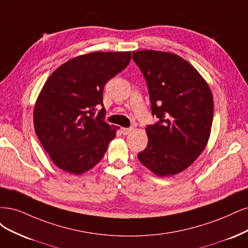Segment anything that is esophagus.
Returning <instances> with one entry per match:
<instances>
[{"mask_svg": "<svg viewBox=\"0 0 248 248\" xmlns=\"http://www.w3.org/2000/svg\"><path fill=\"white\" fill-rule=\"evenodd\" d=\"M134 131V127H122V133L124 135H129Z\"/></svg>", "mask_w": 248, "mask_h": 248, "instance_id": "esophagus-1", "label": "esophagus"}]
</instances>
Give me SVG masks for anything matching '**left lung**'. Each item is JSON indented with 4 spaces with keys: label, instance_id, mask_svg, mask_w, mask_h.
Returning a JSON list of instances; mask_svg holds the SVG:
<instances>
[{
    "label": "left lung",
    "instance_id": "1",
    "mask_svg": "<svg viewBox=\"0 0 248 248\" xmlns=\"http://www.w3.org/2000/svg\"><path fill=\"white\" fill-rule=\"evenodd\" d=\"M144 76L155 124L146 127L148 143L138 154L142 165L159 177L186 170L203 153L210 137L213 97L208 83L179 55L133 51Z\"/></svg>",
    "mask_w": 248,
    "mask_h": 248
}]
</instances>
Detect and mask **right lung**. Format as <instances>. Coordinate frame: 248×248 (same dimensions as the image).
<instances>
[{
    "label": "right lung",
    "instance_id": "right-lung-1",
    "mask_svg": "<svg viewBox=\"0 0 248 248\" xmlns=\"http://www.w3.org/2000/svg\"><path fill=\"white\" fill-rule=\"evenodd\" d=\"M131 61L130 51L92 52L62 63L47 79L34 107L43 148L62 171L80 175L105 155L118 126L104 121L103 90Z\"/></svg>",
    "mask_w": 248,
    "mask_h": 248
}]
</instances>
